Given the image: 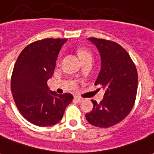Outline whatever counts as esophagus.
I'll use <instances>...</instances> for the list:
<instances>
[{
    "mask_svg": "<svg viewBox=\"0 0 154 154\" xmlns=\"http://www.w3.org/2000/svg\"><path fill=\"white\" fill-rule=\"evenodd\" d=\"M74 100L78 103H82L83 101H84V99L81 98V97H74Z\"/></svg>",
    "mask_w": 154,
    "mask_h": 154,
    "instance_id": "1",
    "label": "esophagus"
}]
</instances>
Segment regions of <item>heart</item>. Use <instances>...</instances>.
<instances>
[{"instance_id":"heart-1","label":"heart","mask_w":154,"mask_h":154,"mask_svg":"<svg viewBox=\"0 0 154 154\" xmlns=\"http://www.w3.org/2000/svg\"><path fill=\"white\" fill-rule=\"evenodd\" d=\"M78 55L81 60H82V62L85 60H93V55L91 52L85 48H81L78 49Z\"/></svg>"}]
</instances>
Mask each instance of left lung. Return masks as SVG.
Returning <instances> with one entry per match:
<instances>
[{
	"label": "left lung",
	"mask_w": 154,
	"mask_h": 154,
	"mask_svg": "<svg viewBox=\"0 0 154 154\" xmlns=\"http://www.w3.org/2000/svg\"><path fill=\"white\" fill-rule=\"evenodd\" d=\"M98 49L101 68L95 85L105 89L100 103L93 100L94 109L85 114L94 126L108 128L126 117L136 100L138 77L134 61L125 49L116 42L89 37Z\"/></svg>",
	"instance_id": "obj_1"
}]
</instances>
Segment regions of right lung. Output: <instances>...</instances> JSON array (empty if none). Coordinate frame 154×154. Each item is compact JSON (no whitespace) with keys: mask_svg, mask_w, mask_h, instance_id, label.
Here are the masks:
<instances>
[{"mask_svg":"<svg viewBox=\"0 0 154 154\" xmlns=\"http://www.w3.org/2000/svg\"><path fill=\"white\" fill-rule=\"evenodd\" d=\"M67 39L47 38L29 44L16 61L11 77V91L23 117L38 126H51L62 118L72 94H57L49 89L56 60Z\"/></svg>","mask_w":154,"mask_h":154,"instance_id":"1","label":"right lung"}]
</instances>
